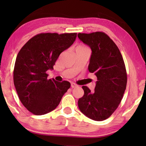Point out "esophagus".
I'll use <instances>...</instances> for the list:
<instances>
[{
	"instance_id": "esophagus-1",
	"label": "esophagus",
	"mask_w": 146,
	"mask_h": 146,
	"mask_svg": "<svg viewBox=\"0 0 146 146\" xmlns=\"http://www.w3.org/2000/svg\"><path fill=\"white\" fill-rule=\"evenodd\" d=\"M77 86H78V85H76V84H74V83H72V84H71V87L72 88H74L77 87Z\"/></svg>"
}]
</instances>
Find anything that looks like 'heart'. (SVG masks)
<instances>
[{
	"label": "heart",
	"instance_id": "1",
	"mask_svg": "<svg viewBox=\"0 0 146 146\" xmlns=\"http://www.w3.org/2000/svg\"><path fill=\"white\" fill-rule=\"evenodd\" d=\"M86 48H88L86 46H85L84 45L79 44L77 46L76 48V50H81V49H86Z\"/></svg>",
	"mask_w": 146,
	"mask_h": 146
}]
</instances>
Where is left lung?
<instances>
[{
    "label": "left lung",
    "instance_id": "8db88e82",
    "mask_svg": "<svg viewBox=\"0 0 146 146\" xmlns=\"http://www.w3.org/2000/svg\"><path fill=\"white\" fill-rule=\"evenodd\" d=\"M78 37L92 50L88 70L98 80L94 92L83 86L84 94L78 101V108L89 118L103 121L117 109L126 88L124 62L116 44L104 33H78Z\"/></svg>",
    "mask_w": 146,
    "mask_h": 146
}]
</instances>
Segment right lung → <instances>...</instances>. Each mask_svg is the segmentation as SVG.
<instances>
[{
  "instance_id": "add662e5",
  "label": "right lung",
  "mask_w": 146,
  "mask_h": 146,
  "mask_svg": "<svg viewBox=\"0 0 146 146\" xmlns=\"http://www.w3.org/2000/svg\"><path fill=\"white\" fill-rule=\"evenodd\" d=\"M77 33H41L23 46L18 54L13 80L20 100L35 115L52 111L70 87L68 81L62 82L48 79L46 71L52 70L60 54L75 41Z\"/></svg>"
}]
</instances>
